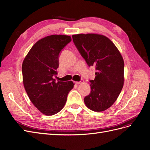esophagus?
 Here are the masks:
<instances>
[{
	"label": "esophagus",
	"mask_w": 150,
	"mask_h": 150,
	"mask_svg": "<svg viewBox=\"0 0 150 150\" xmlns=\"http://www.w3.org/2000/svg\"><path fill=\"white\" fill-rule=\"evenodd\" d=\"M84 83V81L83 80H81L79 82H75L76 84H83Z\"/></svg>",
	"instance_id": "1"
}]
</instances>
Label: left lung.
I'll return each mask as SVG.
<instances>
[{
	"instance_id": "left-lung-1",
	"label": "left lung",
	"mask_w": 150,
	"mask_h": 150,
	"mask_svg": "<svg viewBox=\"0 0 150 150\" xmlns=\"http://www.w3.org/2000/svg\"><path fill=\"white\" fill-rule=\"evenodd\" d=\"M78 51L96 72L91 83V93L84 103L94 111H103L117 99L124 84V61L111 40L103 35L80 34L72 36Z\"/></svg>"
}]
</instances>
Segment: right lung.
I'll return each instance as SVG.
<instances>
[{"mask_svg": "<svg viewBox=\"0 0 150 150\" xmlns=\"http://www.w3.org/2000/svg\"><path fill=\"white\" fill-rule=\"evenodd\" d=\"M71 41L64 35H51L36 42L22 63L23 83L30 101L44 115L51 116L64 106L72 81L62 82L54 79L59 67L62 49Z\"/></svg>", "mask_w": 150, "mask_h": 150, "instance_id": "obj_1", "label": "right lung"}]
</instances>
